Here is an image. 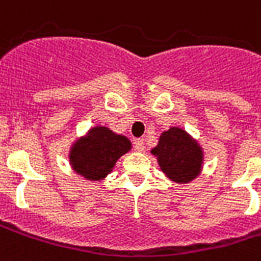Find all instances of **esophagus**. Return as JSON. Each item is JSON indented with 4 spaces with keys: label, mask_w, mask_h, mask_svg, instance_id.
Here are the masks:
<instances>
[{
    "label": "esophagus",
    "mask_w": 261,
    "mask_h": 261,
    "mask_svg": "<svg viewBox=\"0 0 261 261\" xmlns=\"http://www.w3.org/2000/svg\"><path fill=\"white\" fill-rule=\"evenodd\" d=\"M134 148L137 152H144L145 150V142L144 139H135Z\"/></svg>",
    "instance_id": "1"
}]
</instances>
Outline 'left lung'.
I'll list each match as a JSON object with an SVG mask.
<instances>
[{
    "instance_id": "obj_1",
    "label": "left lung",
    "mask_w": 261,
    "mask_h": 261,
    "mask_svg": "<svg viewBox=\"0 0 261 261\" xmlns=\"http://www.w3.org/2000/svg\"><path fill=\"white\" fill-rule=\"evenodd\" d=\"M152 153L157 156L163 172L178 184H188L200 174L201 148L182 128L171 127L164 131Z\"/></svg>"
}]
</instances>
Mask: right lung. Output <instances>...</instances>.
I'll return each mask as SVG.
<instances>
[{
	"label": "right lung",
	"instance_id": "right-lung-1",
	"mask_svg": "<svg viewBox=\"0 0 261 261\" xmlns=\"http://www.w3.org/2000/svg\"><path fill=\"white\" fill-rule=\"evenodd\" d=\"M131 149L126 137L107 127H94L86 138L77 141L69 153V162L77 174L89 180H101L112 171L117 159Z\"/></svg>",
	"mask_w": 261,
	"mask_h": 261
}]
</instances>
